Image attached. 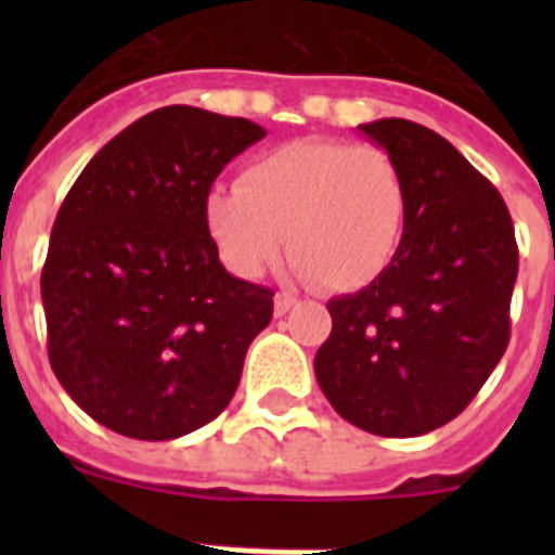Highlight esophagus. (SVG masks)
<instances>
[{"instance_id":"esophagus-1","label":"esophagus","mask_w":555,"mask_h":555,"mask_svg":"<svg viewBox=\"0 0 555 555\" xmlns=\"http://www.w3.org/2000/svg\"><path fill=\"white\" fill-rule=\"evenodd\" d=\"M292 308H297V297H292V294H274V317H283Z\"/></svg>"}]
</instances>
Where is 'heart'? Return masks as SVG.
I'll return each mask as SVG.
<instances>
[{
  "mask_svg": "<svg viewBox=\"0 0 555 555\" xmlns=\"http://www.w3.org/2000/svg\"><path fill=\"white\" fill-rule=\"evenodd\" d=\"M409 219L400 166L377 146L292 141L249 160L238 189H214L205 224L222 261L258 278L286 235L292 269L331 292L370 286L395 261Z\"/></svg>",
  "mask_w": 555,
  "mask_h": 555,
  "instance_id": "obj_1",
  "label": "heart"
}]
</instances>
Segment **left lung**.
<instances>
[{
    "label": "left lung",
    "instance_id": "obj_1",
    "mask_svg": "<svg viewBox=\"0 0 555 555\" xmlns=\"http://www.w3.org/2000/svg\"><path fill=\"white\" fill-rule=\"evenodd\" d=\"M358 130L403 171L409 219L389 269L327 302L313 372L347 423L405 439L459 416L503 358L519 255L503 197L448 139L409 119Z\"/></svg>",
    "mask_w": 555,
    "mask_h": 555
}]
</instances>
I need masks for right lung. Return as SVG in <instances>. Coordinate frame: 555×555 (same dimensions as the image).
Returning <instances> with one entry per match:
<instances>
[{"label": "right lung", "instance_id": "obj_1", "mask_svg": "<svg viewBox=\"0 0 555 555\" xmlns=\"http://www.w3.org/2000/svg\"><path fill=\"white\" fill-rule=\"evenodd\" d=\"M263 135L249 119L158 107L107 141L63 199L41 272L49 364L105 428L166 442L228 409L272 292L222 267L205 199Z\"/></svg>", "mask_w": 555, "mask_h": 555}]
</instances>
